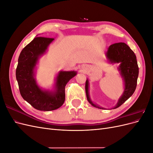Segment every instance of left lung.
Masks as SVG:
<instances>
[{
    "mask_svg": "<svg viewBox=\"0 0 153 153\" xmlns=\"http://www.w3.org/2000/svg\"><path fill=\"white\" fill-rule=\"evenodd\" d=\"M106 57L111 63H120L119 71L123 78L124 90L123 95L118 100L117 105L113 109L123 105L134 93L137 84L138 67L135 54L124 43H117L111 45L106 53ZM85 92L88 101L96 108L104 109L92 103L89 94V80L85 82Z\"/></svg>",
    "mask_w": 153,
    "mask_h": 153,
    "instance_id": "8db88e82",
    "label": "left lung"
}]
</instances>
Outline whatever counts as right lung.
<instances>
[{
	"mask_svg": "<svg viewBox=\"0 0 153 153\" xmlns=\"http://www.w3.org/2000/svg\"><path fill=\"white\" fill-rule=\"evenodd\" d=\"M53 38L36 37L22 50L18 57L16 78L20 94L26 101L38 110L57 109L65 101V86L76 71H60L56 78L55 90L41 89L34 78V69L39 57L43 55Z\"/></svg>",
	"mask_w": 153,
	"mask_h": 153,
	"instance_id": "right-lung-1",
	"label": "right lung"
}]
</instances>
